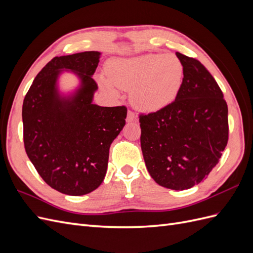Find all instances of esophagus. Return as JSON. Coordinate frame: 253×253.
<instances>
[{
    "label": "esophagus",
    "mask_w": 253,
    "mask_h": 253,
    "mask_svg": "<svg viewBox=\"0 0 253 253\" xmlns=\"http://www.w3.org/2000/svg\"><path fill=\"white\" fill-rule=\"evenodd\" d=\"M136 120H137V118H136V115H135L133 112L128 111V112H127L126 121H127V122H132V121H136Z\"/></svg>",
    "instance_id": "obj_1"
}]
</instances>
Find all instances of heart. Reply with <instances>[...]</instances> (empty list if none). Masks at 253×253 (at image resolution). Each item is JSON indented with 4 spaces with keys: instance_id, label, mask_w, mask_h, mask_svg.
Segmentation results:
<instances>
[{
    "instance_id": "1",
    "label": "heart",
    "mask_w": 253,
    "mask_h": 253,
    "mask_svg": "<svg viewBox=\"0 0 253 253\" xmlns=\"http://www.w3.org/2000/svg\"><path fill=\"white\" fill-rule=\"evenodd\" d=\"M108 80L102 84L112 94L114 87L131 89V101L144 112H157L177 97L183 78V65L174 55L148 53L116 59L108 66Z\"/></svg>"
}]
</instances>
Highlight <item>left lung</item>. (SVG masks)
Segmentation results:
<instances>
[{
	"mask_svg": "<svg viewBox=\"0 0 253 253\" xmlns=\"http://www.w3.org/2000/svg\"><path fill=\"white\" fill-rule=\"evenodd\" d=\"M183 78L175 100L139 115L147 169L159 186L186 190L218 164L228 142V106L215 79L200 61L176 52Z\"/></svg>",
	"mask_w": 253,
	"mask_h": 253,
	"instance_id": "obj_1",
	"label": "left lung"
}]
</instances>
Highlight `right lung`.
Returning a JSON list of instances; mask_svg holds the SVG:
<instances>
[{
  "instance_id": "right-lung-1",
  "label": "right lung",
  "mask_w": 253,
  "mask_h": 253,
  "mask_svg": "<svg viewBox=\"0 0 253 253\" xmlns=\"http://www.w3.org/2000/svg\"><path fill=\"white\" fill-rule=\"evenodd\" d=\"M100 55L84 51L51 59L23 101L26 154L42 179L66 195L87 194L101 185L111 143L126 125L125 105L93 104L98 89L93 75ZM62 70H72L81 79L72 96L58 93L56 82Z\"/></svg>"
}]
</instances>
